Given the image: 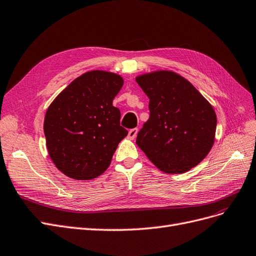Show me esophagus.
Here are the masks:
<instances>
[{
	"label": "esophagus",
	"mask_w": 256,
	"mask_h": 256,
	"mask_svg": "<svg viewBox=\"0 0 256 256\" xmlns=\"http://www.w3.org/2000/svg\"><path fill=\"white\" fill-rule=\"evenodd\" d=\"M137 133H138V128H132L128 130V137L130 139H134L136 136H137Z\"/></svg>",
	"instance_id": "obj_1"
}]
</instances>
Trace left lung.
I'll use <instances>...</instances> for the list:
<instances>
[{"label":"left lung","mask_w":256,"mask_h":256,"mask_svg":"<svg viewBox=\"0 0 256 256\" xmlns=\"http://www.w3.org/2000/svg\"><path fill=\"white\" fill-rule=\"evenodd\" d=\"M136 82L150 98V117L139 130L137 146L164 173L178 174L196 167L215 142L212 106L176 72L146 73Z\"/></svg>","instance_id":"left-lung-1"}]
</instances>
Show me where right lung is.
Listing matches in <instances>:
<instances>
[{"instance_id":"right-lung-1","label":"right lung","mask_w":256,"mask_h":256,"mask_svg":"<svg viewBox=\"0 0 256 256\" xmlns=\"http://www.w3.org/2000/svg\"><path fill=\"white\" fill-rule=\"evenodd\" d=\"M123 86L116 73L94 70L74 80L46 112V149L56 168L74 180H92L110 167L128 130L112 106Z\"/></svg>"}]
</instances>
